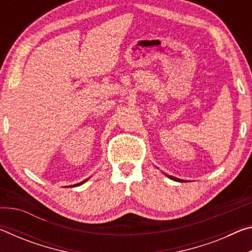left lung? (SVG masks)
Returning a JSON list of instances; mask_svg holds the SVG:
<instances>
[{
  "label": "left lung",
  "mask_w": 252,
  "mask_h": 252,
  "mask_svg": "<svg viewBox=\"0 0 252 252\" xmlns=\"http://www.w3.org/2000/svg\"><path fill=\"white\" fill-rule=\"evenodd\" d=\"M170 179H172V180H174V181H178V182H181L182 180L181 179H178V178H174V177H172V176H168Z\"/></svg>",
  "instance_id": "left-lung-1"
}]
</instances>
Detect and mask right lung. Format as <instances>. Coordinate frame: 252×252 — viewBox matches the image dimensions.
Returning <instances> with one entry per match:
<instances>
[{
	"label": "right lung",
	"mask_w": 252,
	"mask_h": 252,
	"mask_svg": "<svg viewBox=\"0 0 252 252\" xmlns=\"http://www.w3.org/2000/svg\"><path fill=\"white\" fill-rule=\"evenodd\" d=\"M89 180V179H85V180L84 181H82V182H80V183H76V185H74L73 187H78V186H81V185H83V183L84 182H87Z\"/></svg>",
	"instance_id": "obj_1"
}]
</instances>
